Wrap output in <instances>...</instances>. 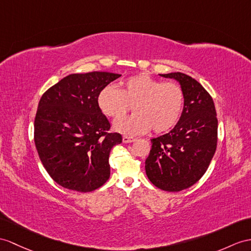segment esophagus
I'll list each match as a JSON object with an SVG mask.
<instances>
[{
  "mask_svg": "<svg viewBox=\"0 0 251 251\" xmlns=\"http://www.w3.org/2000/svg\"><path fill=\"white\" fill-rule=\"evenodd\" d=\"M135 138L134 137H132V136H124L122 137V142H124L125 144H127V143H133V142H135Z\"/></svg>",
  "mask_w": 251,
  "mask_h": 251,
  "instance_id": "34e87169",
  "label": "esophagus"
}]
</instances>
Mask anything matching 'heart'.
<instances>
[{
    "label": "heart",
    "instance_id": "obj_1",
    "mask_svg": "<svg viewBox=\"0 0 251 251\" xmlns=\"http://www.w3.org/2000/svg\"><path fill=\"white\" fill-rule=\"evenodd\" d=\"M98 105L103 114L112 118L124 116L133 105L135 114L114 122L116 132L135 136L147 133L152 126L154 132L163 133L179 121L184 93L176 83H163L140 75L126 79L119 89L112 85L103 88L98 97Z\"/></svg>",
    "mask_w": 251,
    "mask_h": 251
}]
</instances>
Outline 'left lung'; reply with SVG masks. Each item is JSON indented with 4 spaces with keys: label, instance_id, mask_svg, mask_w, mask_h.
I'll use <instances>...</instances> for the list:
<instances>
[{
    "label": "left lung",
    "instance_id": "left-lung-1",
    "mask_svg": "<svg viewBox=\"0 0 251 251\" xmlns=\"http://www.w3.org/2000/svg\"><path fill=\"white\" fill-rule=\"evenodd\" d=\"M160 75L179 82L184 106L172 131L151 139L146 175L163 191L180 192L198 182L209 167L216 150L218 121L212 97L196 79L181 72Z\"/></svg>",
    "mask_w": 251,
    "mask_h": 251
}]
</instances>
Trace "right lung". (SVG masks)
Instances as JSON below:
<instances>
[{
  "label": "right lung",
  "instance_id": "right-lung-1",
  "mask_svg": "<svg viewBox=\"0 0 251 251\" xmlns=\"http://www.w3.org/2000/svg\"><path fill=\"white\" fill-rule=\"evenodd\" d=\"M111 72L73 73L42 95L34 139L48 174L65 188L87 193L108 180L109 152L122 143L98 105L100 91L120 77Z\"/></svg>",
  "mask_w": 251,
  "mask_h": 251
}]
</instances>
